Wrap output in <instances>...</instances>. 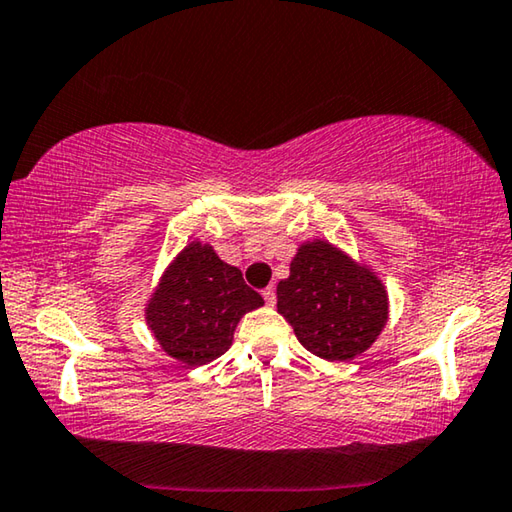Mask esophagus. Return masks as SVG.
Listing matches in <instances>:
<instances>
[{
    "mask_svg": "<svg viewBox=\"0 0 512 512\" xmlns=\"http://www.w3.org/2000/svg\"><path fill=\"white\" fill-rule=\"evenodd\" d=\"M263 299H265L267 306H274V304H276V290H274L272 286H267V288L263 290Z\"/></svg>",
    "mask_w": 512,
    "mask_h": 512,
    "instance_id": "obj_1",
    "label": "esophagus"
}]
</instances>
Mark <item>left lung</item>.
Masks as SVG:
<instances>
[{"label":"left lung","instance_id":"1","mask_svg":"<svg viewBox=\"0 0 512 512\" xmlns=\"http://www.w3.org/2000/svg\"><path fill=\"white\" fill-rule=\"evenodd\" d=\"M276 308L311 354L342 363L379 338L388 295L367 267L317 240L292 258L290 276L276 286Z\"/></svg>","mask_w":512,"mask_h":512}]
</instances>
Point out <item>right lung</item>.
Returning <instances> with one entry per match:
<instances>
[{
	"label": "right lung",
	"mask_w": 512,
	"mask_h": 512,
	"mask_svg": "<svg viewBox=\"0 0 512 512\" xmlns=\"http://www.w3.org/2000/svg\"><path fill=\"white\" fill-rule=\"evenodd\" d=\"M263 306L238 267L217 258L213 247L192 242L181 251L147 306V324L172 358L206 365L231 347L240 317Z\"/></svg>",
	"instance_id": "add662e5"
}]
</instances>
